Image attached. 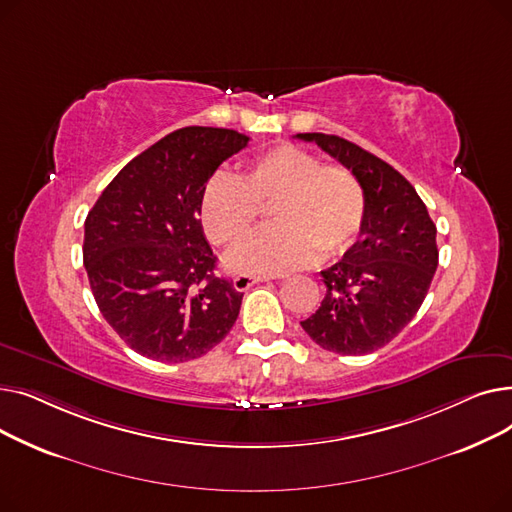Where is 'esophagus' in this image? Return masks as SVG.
Returning <instances> with one entry per match:
<instances>
[{"label":"esophagus","instance_id":"1","mask_svg":"<svg viewBox=\"0 0 512 512\" xmlns=\"http://www.w3.org/2000/svg\"><path fill=\"white\" fill-rule=\"evenodd\" d=\"M270 278L267 276H249V274H238L234 280H232V286H234V290H238V292H245V290H249L251 286H255V284H259V282H267Z\"/></svg>","mask_w":512,"mask_h":512}]
</instances>
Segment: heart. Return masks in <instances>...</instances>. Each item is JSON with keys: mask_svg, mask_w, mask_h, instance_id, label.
Instances as JSON below:
<instances>
[{"mask_svg": "<svg viewBox=\"0 0 512 512\" xmlns=\"http://www.w3.org/2000/svg\"><path fill=\"white\" fill-rule=\"evenodd\" d=\"M272 205L274 224L230 255L236 270L286 274L355 245L367 199L359 178L319 155L278 145L255 157L240 178L215 174L201 195V224L215 245L234 247L257 224L261 205Z\"/></svg>", "mask_w": 512, "mask_h": 512, "instance_id": "heart-1", "label": "heart"}]
</instances>
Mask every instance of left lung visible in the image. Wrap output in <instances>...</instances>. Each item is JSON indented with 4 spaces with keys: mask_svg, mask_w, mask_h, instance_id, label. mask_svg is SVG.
<instances>
[{
    "mask_svg": "<svg viewBox=\"0 0 512 512\" xmlns=\"http://www.w3.org/2000/svg\"><path fill=\"white\" fill-rule=\"evenodd\" d=\"M297 137L351 170L367 199L359 240L321 272L326 297L301 326L330 353H373L402 332L425 299L438 267L436 224L413 184L384 159L336 134Z\"/></svg>",
    "mask_w": 512,
    "mask_h": 512,
    "instance_id": "left-lung-1",
    "label": "left lung"
}]
</instances>
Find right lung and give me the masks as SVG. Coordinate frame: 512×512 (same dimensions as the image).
Here are the masks:
<instances>
[{
	"label": "right lung",
	"instance_id": "1",
	"mask_svg": "<svg viewBox=\"0 0 512 512\" xmlns=\"http://www.w3.org/2000/svg\"><path fill=\"white\" fill-rule=\"evenodd\" d=\"M249 145L230 128L170 132L118 172L85 222L83 261L107 324L147 359H199L232 330L242 292L215 274L201 195Z\"/></svg>",
	"mask_w": 512,
	"mask_h": 512
}]
</instances>
